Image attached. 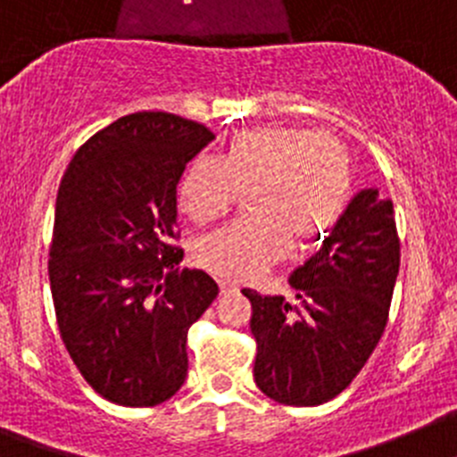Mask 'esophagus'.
Returning <instances> with one entry per match:
<instances>
[{
	"instance_id": "34e87169",
	"label": "esophagus",
	"mask_w": 457,
	"mask_h": 457,
	"mask_svg": "<svg viewBox=\"0 0 457 457\" xmlns=\"http://www.w3.org/2000/svg\"><path fill=\"white\" fill-rule=\"evenodd\" d=\"M220 294H237L238 287L234 285V282H228V279H220Z\"/></svg>"
}]
</instances>
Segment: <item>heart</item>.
Wrapping results in <instances>:
<instances>
[{
    "instance_id": "heart-1",
    "label": "heart",
    "mask_w": 457,
    "mask_h": 457,
    "mask_svg": "<svg viewBox=\"0 0 457 457\" xmlns=\"http://www.w3.org/2000/svg\"><path fill=\"white\" fill-rule=\"evenodd\" d=\"M351 154L326 131L257 127L228 143L219 162L198 159L179 182V207L193 223L223 219L248 195L253 216L225 225L198 245L200 264L228 279H254L295 248L328 237L346 213Z\"/></svg>"
}]
</instances>
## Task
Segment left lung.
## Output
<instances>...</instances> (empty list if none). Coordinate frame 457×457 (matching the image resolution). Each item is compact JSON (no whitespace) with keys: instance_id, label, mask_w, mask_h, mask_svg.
Instances as JSON below:
<instances>
[{"instance_id":"obj_1","label":"left lung","mask_w":457,"mask_h":457,"mask_svg":"<svg viewBox=\"0 0 457 457\" xmlns=\"http://www.w3.org/2000/svg\"><path fill=\"white\" fill-rule=\"evenodd\" d=\"M398 264L392 200L364 188L319 253L291 273L295 303L244 289L253 305L257 387L295 408L320 405L344 392L387 326Z\"/></svg>"}]
</instances>
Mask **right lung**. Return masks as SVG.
I'll return each instance as SVG.
<instances>
[{
	"instance_id": "1",
	"label": "right lung",
	"mask_w": 457,
	"mask_h": 457,
	"mask_svg": "<svg viewBox=\"0 0 457 457\" xmlns=\"http://www.w3.org/2000/svg\"><path fill=\"white\" fill-rule=\"evenodd\" d=\"M213 141L163 111L118 118L70 162L56 195L49 285L61 339L102 398L152 408L184 385L188 328L219 285L178 269V182Z\"/></svg>"
}]
</instances>
